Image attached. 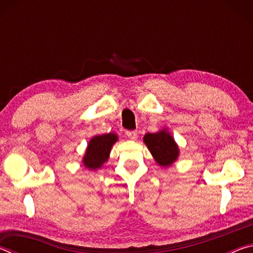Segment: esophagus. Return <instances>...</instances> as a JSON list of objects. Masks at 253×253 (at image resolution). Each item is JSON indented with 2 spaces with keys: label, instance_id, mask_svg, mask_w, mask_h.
Returning <instances> with one entry per match:
<instances>
[{
  "label": "esophagus",
  "instance_id": "34e87169",
  "mask_svg": "<svg viewBox=\"0 0 253 253\" xmlns=\"http://www.w3.org/2000/svg\"><path fill=\"white\" fill-rule=\"evenodd\" d=\"M126 135L129 137L131 139H136L137 138V135H138V132L137 130H127L126 131Z\"/></svg>",
  "mask_w": 253,
  "mask_h": 253
}]
</instances>
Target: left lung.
I'll return each mask as SVG.
<instances>
[{
    "label": "left lung",
    "instance_id": "8db88e82",
    "mask_svg": "<svg viewBox=\"0 0 253 253\" xmlns=\"http://www.w3.org/2000/svg\"><path fill=\"white\" fill-rule=\"evenodd\" d=\"M144 142L155 161L162 166H169L176 161L178 156V147L175 144L173 137L166 130L145 135Z\"/></svg>",
    "mask_w": 253,
    "mask_h": 253
}]
</instances>
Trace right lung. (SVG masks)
<instances>
[{
    "label": "right lung",
    "instance_id": "obj_1",
    "mask_svg": "<svg viewBox=\"0 0 253 253\" xmlns=\"http://www.w3.org/2000/svg\"><path fill=\"white\" fill-rule=\"evenodd\" d=\"M117 136L115 134H104L95 136L89 142L87 152L84 157V164L90 169H99L108 160L111 146L116 143Z\"/></svg>",
    "mask_w": 253,
    "mask_h": 253
}]
</instances>
